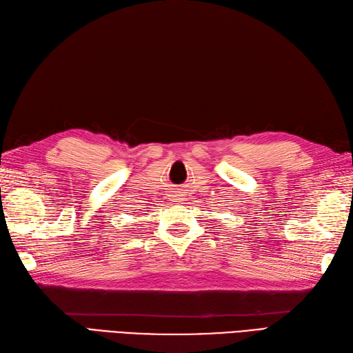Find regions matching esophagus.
I'll return each mask as SVG.
<instances>
[{
	"label": "esophagus",
	"mask_w": 353,
	"mask_h": 353,
	"mask_svg": "<svg viewBox=\"0 0 353 353\" xmlns=\"http://www.w3.org/2000/svg\"><path fill=\"white\" fill-rule=\"evenodd\" d=\"M172 197H175V199H174V201H179V199H183V197H181V194H179V193H174V196H172Z\"/></svg>",
	"instance_id": "34e87169"
}]
</instances>
